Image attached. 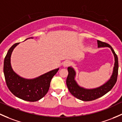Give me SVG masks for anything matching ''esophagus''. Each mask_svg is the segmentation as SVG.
I'll return each instance as SVG.
<instances>
[{"instance_id": "esophagus-1", "label": "esophagus", "mask_w": 122, "mask_h": 122, "mask_svg": "<svg viewBox=\"0 0 122 122\" xmlns=\"http://www.w3.org/2000/svg\"><path fill=\"white\" fill-rule=\"evenodd\" d=\"M70 64H71V62H70V61H64L63 66H65V67H67V66H69V65H70Z\"/></svg>"}]
</instances>
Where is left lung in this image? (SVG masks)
I'll return each instance as SVG.
<instances>
[{
  "instance_id": "8db88e82",
  "label": "left lung",
  "mask_w": 122,
  "mask_h": 122,
  "mask_svg": "<svg viewBox=\"0 0 122 122\" xmlns=\"http://www.w3.org/2000/svg\"><path fill=\"white\" fill-rule=\"evenodd\" d=\"M97 45H98V47H110L115 56V66L113 67V71L111 77L107 82L97 88L92 89H85L79 86L76 81H75V77L76 75V72L75 70L71 67H68L67 68L69 72L68 76L66 79V85H67V88L73 96L83 101H91V100H95L102 97L107 92H109L113 88L117 81L118 68H119L117 55L115 53L112 46L106 43L97 41Z\"/></svg>"
}]
</instances>
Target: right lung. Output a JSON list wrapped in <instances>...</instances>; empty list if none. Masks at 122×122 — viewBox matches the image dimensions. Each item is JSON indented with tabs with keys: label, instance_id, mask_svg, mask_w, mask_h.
<instances>
[{
	"label": "right lung",
	"instance_id": "right-lung-1",
	"mask_svg": "<svg viewBox=\"0 0 122 122\" xmlns=\"http://www.w3.org/2000/svg\"><path fill=\"white\" fill-rule=\"evenodd\" d=\"M18 44L19 43L14 44L9 49L5 56L3 71L6 85L10 91L16 97L28 102L37 101L47 93L51 80L57 72L59 68L51 70L33 79L21 77L13 71L10 64L12 53Z\"/></svg>",
	"mask_w": 122,
	"mask_h": 122
}]
</instances>
